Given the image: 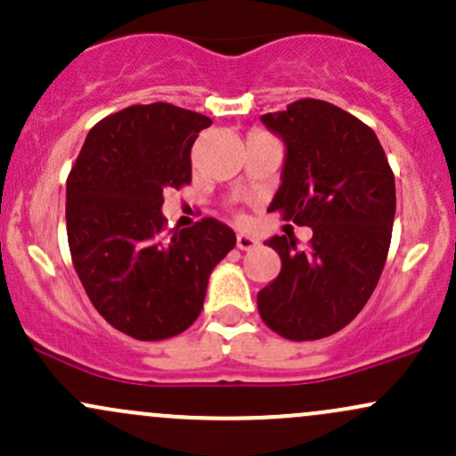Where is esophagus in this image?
Instances as JSON below:
<instances>
[{
    "mask_svg": "<svg viewBox=\"0 0 456 456\" xmlns=\"http://www.w3.org/2000/svg\"><path fill=\"white\" fill-rule=\"evenodd\" d=\"M258 246V241L254 237H248V234H239L237 237V248L239 249H252V248H256Z\"/></svg>",
    "mask_w": 456,
    "mask_h": 456,
    "instance_id": "obj_1",
    "label": "esophagus"
}]
</instances>
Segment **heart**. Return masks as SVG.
Returning a JSON list of instances; mask_svg holds the SVG:
<instances>
[{
	"mask_svg": "<svg viewBox=\"0 0 456 456\" xmlns=\"http://www.w3.org/2000/svg\"><path fill=\"white\" fill-rule=\"evenodd\" d=\"M239 219H241V217H239Z\"/></svg>",
	"mask_w": 456,
	"mask_h": 456,
	"instance_id": "b5f03b06",
	"label": "heart"
}]
</instances>
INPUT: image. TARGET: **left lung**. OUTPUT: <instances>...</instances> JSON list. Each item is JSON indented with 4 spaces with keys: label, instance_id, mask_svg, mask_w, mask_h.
Wrapping results in <instances>:
<instances>
[{
    "label": "left lung",
    "instance_id": "left-lung-1",
    "mask_svg": "<svg viewBox=\"0 0 456 456\" xmlns=\"http://www.w3.org/2000/svg\"><path fill=\"white\" fill-rule=\"evenodd\" d=\"M285 139L282 184L269 210L308 226L305 249L272 237L282 261L256 296L263 322L291 341H315L350 324L383 273L395 215V183L370 126L324 100H297L261 117Z\"/></svg>",
    "mask_w": 456,
    "mask_h": 456
}]
</instances>
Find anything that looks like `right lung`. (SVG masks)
<instances>
[{
	"instance_id": "1",
	"label": "right lung",
	"mask_w": 456,
	"mask_h": 456,
	"mask_svg": "<svg viewBox=\"0 0 456 456\" xmlns=\"http://www.w3.org/2000/svg\"><path fill=\"white\" fill-rule=\"evenodd\" d=\"M213 121L167 102L136 104L93 126L67 178V239L86 296L139 341L198 320L208 276L237 237L213 217L169 230L163 191L191 183V148Z\"/></svg>"
}]
</instances>
